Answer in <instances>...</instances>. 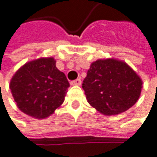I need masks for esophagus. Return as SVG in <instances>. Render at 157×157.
<instances>
[{"mask_svg":"<svg viewBox=\"0 0 157 157\" xmlns=\"http://www.w3.org/2000/svg\"><path fill=\"white\" fill-rule=\"evenodd\" d=\"M81 84H82V82H81L80 79H76V80H73V81L71 82V86H81Z\"/></svg>","mask_w":157,"mask_h":157,"instance_id":"34e87169","label":"esophagus"}]
</instances>
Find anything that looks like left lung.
<instances>
[{
  "mask_svg": "<svg viewBox=\"0 0 157 157\" xmlns=\"http://www.w3.org/2000/svg\"><path fill=\"white\" fill-rule=\"evenodd\" d=\"M143 82L124 61L114 59L93 62L83 83L88 103L104 115H117L139 99Z\"/></svg>",
  "mask_w": 157,
  "mask_h": 157,
  "instance_id": "8db88e82",
  "label": "left lung"
}]
</instances>
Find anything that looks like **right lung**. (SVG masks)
I'll return each mask as SVG.
<instances>
[{"instance_id":"add662e5","label":"right lung","mask_w":157,"mask_h":157,"mask_svg":"<svg viewBox=\"0 0 157 157\" xmlns=\"http://www.w3.org/2000/svg\"><path fill=\"white\" fill-rule=\"evenodd\" d=\"M70 84L56 67L53 58L29 61L13 76L10 89L17 107L24 113L45 119L64 101Z\"/></svg>"}]
</instances>
